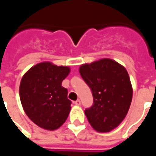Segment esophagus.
<instances>
[{
    "mask_svg": "<svg viewBox=\"0 0 156 156\" xmlns=\"http://www.w3.org/2000/svg\"><path fill=\"white\" fill-rule=\"evenodd\" d=\"M74 104L76 105H81V101H80L79 99H78V100H76V101L74 102Z\"/></svg>",
    "mask_w": 156,
    "mask_h": 156,
    "instance_id": "obj_1",
    "label": "esophagus"
}]
</instances>
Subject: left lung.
I'll use <instances>...</instances> for the list:
<instances>
[{
  "label": "left lung",
  "mask_w": 156,
  "mask_h": 156,
  "mask_svg": "<svg viewBox=\"0 0 156 156\" xmlns=\"http://www.w3.org/2000/svg\"><path fill=\"white\" fill-rule=\"evenodd\" d=\"M79 73L90 88L94 103L85 109L89 124L98 132H108L124 119L132 100V86L126 69L105 58L82 65Z\"/></svg>",
  "instance_id": "1"
}]
</instances>
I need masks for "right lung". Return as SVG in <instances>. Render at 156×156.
Listing matches in <instances>:
<instances>
[{"label": "right lung", "mask_w": 156, "mask_h": 156, "mask_svg": "<svg viewBox=\"0 0 156 156\" xmlns=\"http://www.w3.org/2000/svg\"><path fill=\"white\" fill-rule=\"evenodd\" d=\"M70 68L51 62L35 65L22 77L20 98L29 119L39 127L54 130L68 119L72 102L62 82Z\"/></svg>", "instance_id": "1"}]
</instances>
